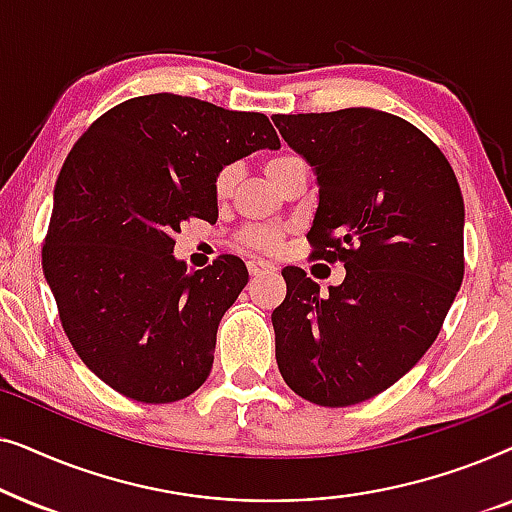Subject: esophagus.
Masks as SVG:
<instances>
[{
  "label": "esophagus",
  "mask_w": 512,
  "mask_h": 512,
  "mask_svg": "<svg viewBox=\"0 0 512 512\" xmlns=\"http://www.w3.org/2000/svg\"><path fill=\"white\" fill-rule=\"evenodd\" d=\"M277 268L272 265L270 261H263V258H254V261H249V272L251 277H261V275H272Z\"/></svg>",
  "instance_id": "esophagus-1"
}]
</instances>
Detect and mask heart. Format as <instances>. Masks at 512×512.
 Instances as JSON below:
<instances>
[{
	"mask_svg": "<svg viewBox=\"0 0 512 512\" xmlns=\"http://www.w3.org/2000/svg\"><path fill=\"white\" fill-rule=\"evenodd\" d=\"M300 158L291 156V153H282V156H275L270 158L268 163H265V174L275 181L279 174H282L286 167H289L291 163H298ZM233 179H235V170L233 167H226V170H221L219 177H216V184H214V191L219 198H228L230 195V188H233ZM279 230L275 228H249L247 233H244V242L249 244V247H256V249H275L279 244Z\"/></svg>",
	"mask_w": 512,
	"mask_h": 512,
	"instance_id": "heart-1",
	"label": "heart"
}]
</instances>
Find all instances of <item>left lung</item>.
Segmentation results:
<instances>
[{"instance_id":"8db88e82","label":"left lung","mask_w":512,"mask_h":512,"mask_svg":"<svg viewBox=\"0 0 512 512\" xmlns=\"http://www.w3.org/2000/svg\"><path fill=\"white\" fill-rule=\"evenodd\" d=\"M317 174L314 256L345 263L319 291L284 268L277 366L305 401L345 408L401 380L438 338L464 279V198L443 151L387 111L272 116Z\"/></svg>"}]
</instances>
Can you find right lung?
<instances>
[{
  "label": "right lung",
  "instance_id": "right-lung-1",
  "mask_svg": "<svg viewBox=\"0 0 512 512\" xmlns=\"http://www.w3.org/2000/svg\"><path fill=\"white\" fill-rule=\"evenodd\" d=\"M279 146L268 116L158 93L109 109L69 151L41 265L76 354L118 394L174 403L209 377L249 272L237 256L188 272L174 235L216 221L223 167Z\"/></svg>",
  "mask_w": 512,
  "mask_h": 512
}]
</instances>
